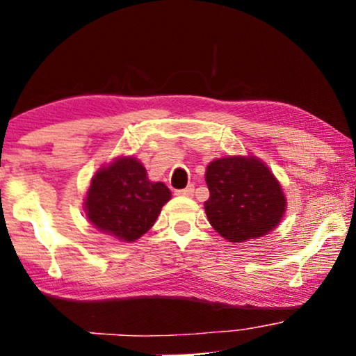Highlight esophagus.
<instances>
[{"label":"esophagus","instance_id":"obj_1","mask_svg":"<svg viewBox=\"0 0 356 356\" xmlns=\"http://www.w3.org/2000/svg\"><path fill=\"white\" fill-rule=\"evenodd\" d=\"M177 195H184V197H192L194 195V184H189L188 188L177 191Z\"/></svg>","mask_w":356,"mask_h":356}]
</instances>
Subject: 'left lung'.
Returning a JSON list of instances; mask_svg holds the SVG:
<instances>
[{
    "mask_svg": "<svg viewBox=\"0 0 356 356\" xmlns=\"http://www.w3.org/2000/svg\"><path fill=\"white\" fill-rule=\"evenodd\" d=\"M208 220L229 242H244L272 232L282 220L286 198L272 172L257 158L216 159L207 168Z\"/></svg>",
    "mask_w": 356,
    "mask_h": 356,
    "instance_id": "obj_1",
    "label": "left lung"
}]
</instances>
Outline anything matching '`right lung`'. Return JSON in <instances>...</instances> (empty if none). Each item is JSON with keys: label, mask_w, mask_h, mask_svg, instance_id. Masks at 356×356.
<instances>
[{"label": "right lung", "mask_w": 356, "mask_h": 356, "mask_svg": "<svg viewBox=\"0 0 356 356\" xmlns=\"http://www.w3.org/2000/svg\"><path fill=\"white\" fill-rule=\"evenodd\" d=\"M164 183H152L134 158H120L92 178L86 198L87 219L103 233L134 242L154 225L170 200Z\"/></svg>", "instance_id": "1"}]
</instances>
